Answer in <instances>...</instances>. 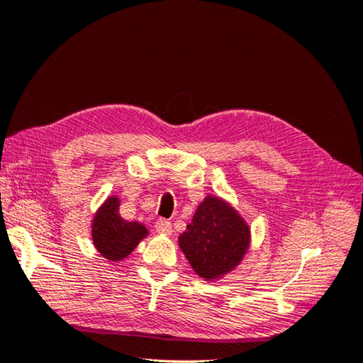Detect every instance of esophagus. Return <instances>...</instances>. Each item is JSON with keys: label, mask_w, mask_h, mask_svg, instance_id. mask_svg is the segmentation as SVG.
<instances>
[{"label": "esophagus", "mask_w": 363, "mask_h": 363, "mask_svg": "<svg viewBox=\"0 0 363 363\" xmlns=\"http://www.w3.org/2000/svg\"><path fill=\"white\" fill-rule=\"evenodd\" d=\"M155 228L162 235H171L172 233V225H171L168 219H164V218L157 219V221L155 223Z\"/></svg>", "instance_id": "1"}]
</instances>
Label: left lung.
I'll list each match as a JSON object with an SVG mask.
<instances>
[{
  "instance_id": "8db88e82",
  "label": "left lung",
  "mask_w": 363,
  "mask_h": 363,
  "mask_svg": "<svg viewBox=\"0 0 363 363\" xmlns=\"http://www.w3.org/2000/svg\"><path fill=\"white\" fill-rule=\"evenodd\" d=\"M179 244L194 271L215 280L239 265L250 245V228L235 208L218 196H206Z\"/></svg>"
}]
</instances>
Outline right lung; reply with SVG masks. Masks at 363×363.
<instances>
[{"mask_svg": "<svg viewBox=\"0 0 363 363\" xmlns=\"http://www.w3.org/2000/svg\"><path fill=\"white\" fill-rule=\"evenodd\" d=\"M147 235L145 225L121 218L116 196L107 199L95 213L92 223L94 245L108 260H123Z\"/></svg>", "mask_w": 363, "mask_h": 363, "instance_id": "obj_1", "label": "right lung"}]
</instances>
